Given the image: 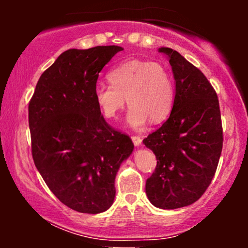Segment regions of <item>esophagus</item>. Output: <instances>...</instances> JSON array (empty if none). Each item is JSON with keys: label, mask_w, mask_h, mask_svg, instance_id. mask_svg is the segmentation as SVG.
<instances>
[{"label": "esophagus", "mask_w": 248, "mask_h": 248, "mask_svg": "<svg viewBox=\"0 0 248 248\" xmlns=\"http://www.w3.org/2000/svg\"><path fill=\"white\" fill-rule=\"evenodd\" d=\"M132 140H133V142H134V144H135V146H136V147L141 146V143H142V138H141V136H138V135H134V136H132Z\"/></svg>", "instance_id": "obj_1"}]
</instances>
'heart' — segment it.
I'll use <instances>...</instances> for the list:
<instances>
[{
	"instance_id": "heart-1",
	"label": "heart",
	"mask_w": 248,
	"mask_h": 248,
	"mask_svg": "<svg viewBox=\"0 0 248 248\" xmlns=\"http://www.w3.org/2000/svg\"><path fill=\"white\" fill-rule=\"evenodd\" d=\"M107 77L110 85L98 84L93 92L106 119H115L127 101L130 105L127 120L134 129L143 127L149 118L152 121H161L171 112L175 82L166 65L132 59L119 64Z\"/></svg>"
}]
</instances>
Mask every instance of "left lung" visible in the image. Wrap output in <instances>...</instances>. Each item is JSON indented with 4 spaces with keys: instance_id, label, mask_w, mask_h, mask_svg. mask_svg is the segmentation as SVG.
I'll return each mask as SVG.
<instances>
[{
    "instance_id": "1",
    "label": "left lung",
    "mask_w": 248,
    "mask_h": 248,
    "mask_svg": "<svg viewBox=\"0 0 248 248\" xmlns=\"http://www.w3.org/2000/svg\"><path fill=\"white\" fill-rule=\"evenodd\" d=\"M176 81L168 120L143 140L157 160L147 179L150 203L166 210L195 203L206 191L223 149V127L215 88L201 70L177 51L161 47Z\"/></svg>"
}]
</instances>
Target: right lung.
<instances>
[{
    "label": "right lung",
    "instance_id": "obj_1",
    "mask_svg": "<svg viewBox=\"0 0 248 248\" xmlns=\"http://www.w3.org/2000/svg\"><path fill=\"white\" fill-rule=\"evenodd\" d=\"M121 46L62 52L43 72L29 102L31 153L62 204L100 213L115 197V176L133 153L130 138L107 124L94 100L100 71Z\"/></svg>",
    "mask_w": 248,
    "mask_h": 248
}]
</instances>
